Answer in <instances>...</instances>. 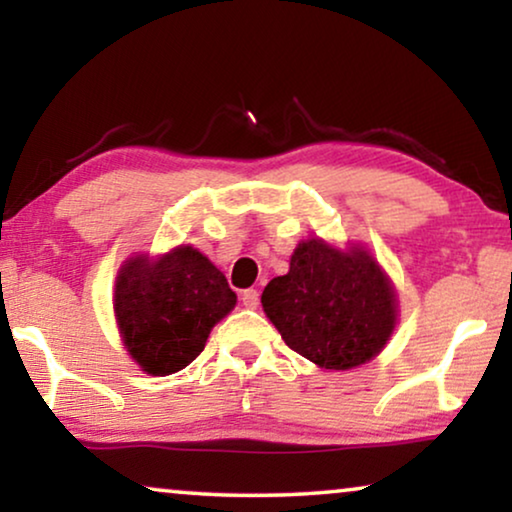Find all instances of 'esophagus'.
Instances as JSON below:
<instances>
[{
  "instance_id": "obj_1",
  "label": "esophagus",
  "mask_w": 512,
  "mask_h": 512,
  "mask_svg": "<svg viewBox=\"0 0 512 512\" xmlns=\"http://www.w3.org/2000/svg\"><path fill=\"white\" fill-rule=\"evenodd\" d=\"M258 291L256 289H247V291H242V305L244 307H249V310H256L258 307Z\"/></svg>"
}]
</instances>
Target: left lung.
<instances>
[{
    "label": "left lung",
    "mask_w": 512,
    "mask_h": 512,
    "mask_svg": "<svg viewBox=\"0 0 512 512\" xmlns=\"http://www.w3.org/2000/svg\"><path fill=\"white\" fill-rule=\"evenodd\" d=\"M263 310L286 345L328 370L361 366L380 354L396 324V298L363 249L300 242L286 275L270 279Z\"/></svg>",
    "instance_id": "8db88e82"
}]
</instances>
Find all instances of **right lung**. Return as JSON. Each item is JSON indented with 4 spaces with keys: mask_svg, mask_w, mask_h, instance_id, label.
Returning <instances> with one entry per match:
<instances>
[{
    "mask_svg": "<svg viewBox=\"0 0 512 512\" xmlns=\"http://www.w3.org/2000/svg\"><path fill=\"white\" fill-rule=\"evenodd\" d=\"M221 270L193 247L160 261L132 258L118 272L114 310L132 359L149 375H172L202 349L216 321L235 307Z\"/></svg>",
    "mask_w": 512,
    "mask_h": 512,
    "instance_id": "1",
    "label": "right lung"
}]
</instances>
